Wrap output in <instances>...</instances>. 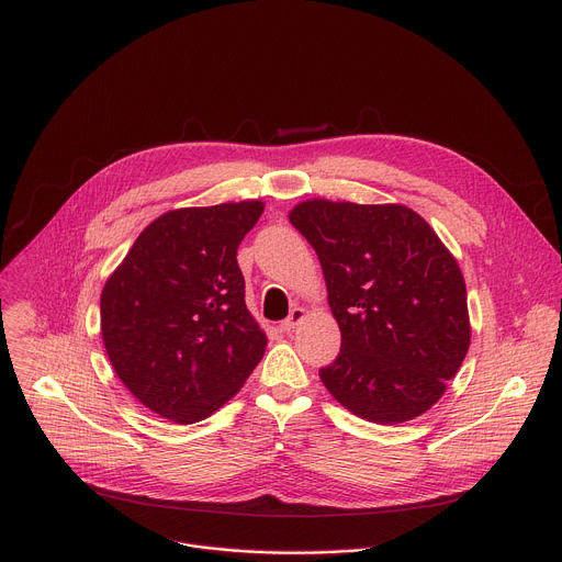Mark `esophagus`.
<instances>
[{"mask_svg": "<svg viewBox=\"0 0 562 562\" xmlns=\"http://www.w3.org/2000/svg\"><path fill=\"white\" fill-rule=\"evenodd\" d=\"M303 318H305V310H303V307H294V310L290 312V316L281 323V331H292Z\"/></svg>", "mask_w": 562, "mask_h": 562, "instance_id": "1", "label": "esophagus"}]
</instances>
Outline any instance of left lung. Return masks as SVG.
<instances>
[{
    "label": "left lung",
    "mask_w": 562,
    "mask_h": 562,
    "mask_svg": "<svg viewBox=\"0 0 562 562\" xmlns=\"http://www.w3.org/2000/svg\"><path fill=\"white\" fill-rule=\"evenodd\" d=\"M290 222L318 255L340 327L327 391L375 424L428 411L470 347L463 274L437 233L402 204L305 200Z\"/></svg>",
    "instance_id": "left-lung-1"
}]
</instances>
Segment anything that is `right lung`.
I'll return each instance as SVG.
<instances>
[{"label":"right lung","instance_id":"obj_1","mask_svg":"<svg viewBox=\"0 0 562 562\" xmlns=\"http://www.w3.org/2000/svg\"><path fill=\"white\" fill-rule=\"evenodd\" d=\"M261 213L259 200L169 211L105 281L101 334L110 362L160 417H209L263 358L268 340L246 307L237 263Z\"/></svg>","mask_w":562,"mask_h":562}]
</instances>
